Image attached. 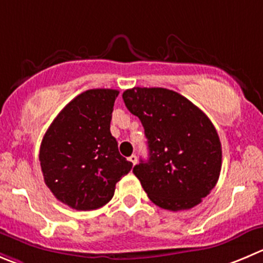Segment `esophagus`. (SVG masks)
Segmentation results:
<instances>
[{"label": "esophagus", "instance_id": "1", "mask_svg": "<svg viewBox=\"0 0 263 263\" xmlns=\"http://www.w3.org/2000/svg\"><path fill=\"white\" fill-rule=\"evenodd\" d=\"M127 160H129V161L132 162V164H133V165L137 164V156H136V155H132V156H130Z\"/></svg>", "mask_w": 263, "mask_h": 263}]
</instances>
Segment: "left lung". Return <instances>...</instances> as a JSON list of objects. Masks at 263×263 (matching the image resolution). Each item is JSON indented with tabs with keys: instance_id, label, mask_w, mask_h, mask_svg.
Returning <instances> with one entry per match:
<instances>
[{
	"instance_id": "obj_1",
	"label": "left lung",
	"mask_w": 263,
	"mask_h": 263,
	"mask_svg": "<svg viewBox=\"0 0 263 263\" xmlns=\"http://www.w3.org/2000/svg\"><path fill=\"white\" fill-rule=\"evenodd\" d=\"M122 99L144 127L148 160H141L133 173L149 200L173 212L200 204L216 186L222 166L221 142L208 116L164 87H133Z\"/></svg>"
}]
</instances>
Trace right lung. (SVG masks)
<instances>
[{"label":"right lung","mask_w":263,"mask_h":263,"mask_svg":"<svg viewBox=\"0 0 263 263\" xmlns=\"http://www.w3.org/2000/svg\"><path fill=\"white\" fill-rule=\"evenodd\" d=\"M119 90L91 89L72 99L46 130L40 147L44 181L59 201L76 211L106 205L133 164L112 137Z\"/></svg>","instance_id":"obj_1"}]
</instances>
